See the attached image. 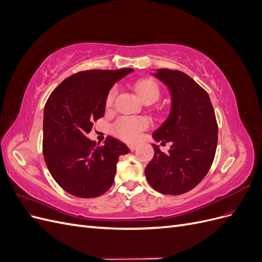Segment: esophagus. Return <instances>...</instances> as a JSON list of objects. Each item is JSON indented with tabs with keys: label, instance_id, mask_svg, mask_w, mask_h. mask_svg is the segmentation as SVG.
Returning <instances> with one entry per match:
<instances>
[{
	"label": "esophagus",
	"instance_id": "1",
	"mask_svg": "<svg viewBox=\"0 0 262 262\" xmlns=\"http://www.w3.org/2000/svg\"><path fill=\"white\" fill-rule=\"evenodd\" d=\"M129 148H130L131 150H136V149L138 148V145H137V144H130V145H129Z\"/></svg>",
	"mask_w": 262,
	"mask_h": 262
}]
</instances>
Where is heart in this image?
<instances>
[{"label":"heart","instance_id":"b5f03b06","mask_svg":"<svg viewBox=\"0 0 262 262\" xmlns=\"http://www.w3.org/2000/svg\"><path fill=\"white\" fill-rule=\"evenodd\" d=\"M133 89L137 92L140 98L143 100L145 104H153L158 98H160L161 91L158 84L149 78H142L133 84ZM117 89L114 87L109 91L106 97V108L110 109L114 106V102L117 96ZM148 126V121L145 118L138 117H122L118 119L114 124L113 131L115 136L125 142L136 141L140 133L145 130Z\"/></svg>","mask_w":262,"mask_h":262}]
</instances>
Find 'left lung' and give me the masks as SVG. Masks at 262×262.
<instances>
[{"label":"left lung","mask_w":262,"mask_h":262,"mask_svg":"<svg viewBox=\"0 0 262 262\" xmlns=\"http://www.w3.org/2000/svg\"><path fill=\"white\" fill-rule=\"evenodd\" d=\"M171 94L170 114L154 133L157 142H171L169 153L154 147L145 168L148 184L163 194L193 189L211 168L217 145V122L208 93L178 70L158 69L154 74Z\"/></svg>","instance_id":"obj_1"}]
</instances>
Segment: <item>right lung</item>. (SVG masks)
Masks as SVG:
<instances>
[{
	"mask_svg": "<svg viewBox=\"0 0 262 262\" xmlns=\"http://www.w3.org/2000/svg\"><path fill=\"white\" fill-rule=\"evenodd\" d=\"M132 69L81 71L66 78L49 96L43 112L42 152L51 176L70 194L96 198L113 186L119 156L130 149L107 137L98 146L87 134L104 117L106 97Z\"/></svg>",
	"mask_w": 262,
	"mask_h": 262,
	"instance_id": "1",
	"label": "right lung"
}]
</instances>
